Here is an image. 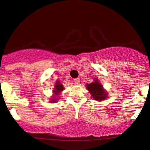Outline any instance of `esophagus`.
<instances>
[{
	"mask_svg": "<svg viewBox=\"0 0 150 150\" xmlns=\"http://www.w3.org/2000/svg\"><path fill=\"white\" fill-rule=\"evenodd\" d=\"M73 81L75 84H78L80 83V78H75V79L73 80Z\"/></svg>",
	"mask_w": 150,
	"mask_h": 150,
	"instance_id": "esophagus-1",
	"label": "esophagus"
}]
</instances>
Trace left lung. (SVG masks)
Listing matches in <instances>:
<instances>
[{
	"mask_svg": "<svg viewBox=\"0 0 150 150\" xmlns=\"http://www.w3.org/2000/svg\"><path fill=\"white\" fill-rule=\"evenodd\" d=\"M86 87L94 100L101 101V100H104L107 97L106 93L103 88V86L97 80H95L94 82L87 84Z\"/></svg>",
	"mask_w": 150,
	"mask_h": 150,
	"instance_id": "obj_1",
	"label": "left lung"
}]
</instances>
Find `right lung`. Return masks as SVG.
Masks as SVG:
<instances>
[{"instance_id": "right-lung-1", "label": "right lung", "mask_w": 150, "mask_h": 150, "mask_svg": "<svg viewBox=\"0 0 150 150\" xmlns=\"http://www.w3.org/2000/svg\"><path fill=\"white\" fill-rule=\"evenodd\" d=\"M64 89V87L62 86V84H61L59 81H56V86H55V90H53V92L55 93V95H59V93L61 92L62 90ZM53 101L51 102H56L57 100L56 99H53Z\"/></svg>"}]
</instances>
